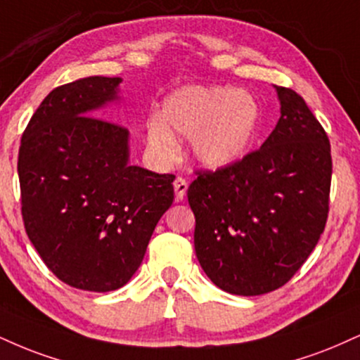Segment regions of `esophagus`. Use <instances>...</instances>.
Instances as JSON below:
<instances>
[{
  "mask_svg": "<svg viewBox=\"0 0 360 360\" xmlns=\"http://www.w3.org/2000/svg\"><path fill=\"white\" fill-rule=\"evenodd\" d=\"M188 191V181L183 177H176L174 179V193H176V201H181L186 196Z\"/></svg>",
  "mask_w": 360,
  "mask_h": 360,
  "instance_id": "1",
  "label": "esophagus"
}]
</instances>
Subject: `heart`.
I'll list each match as a JSON object with an SVG mask.
<instances>
[{
	"label": "heart",
	"mask_w": 360,
	"mask_h": 360,
	"mask_svg": "<svg viewBox=\"0 0 360 360\" xmlns=\"http://www.w3.org/2000/svg\"><path fill=\"white\" fill-rule=\"evenodd\" d=\"M258 122V103L250 94L188 85L167 95L159 119L147 124L146 141L155 158L171 161L179 153L174 136L191 139L193 155L201 166L224 169L248 153Z\"/></svg>",
	"instance_id": "1"
}]
</instances>
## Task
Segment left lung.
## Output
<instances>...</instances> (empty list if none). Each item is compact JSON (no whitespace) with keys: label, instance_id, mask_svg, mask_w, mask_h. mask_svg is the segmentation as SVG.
<instances>
[{"label":"left lung","instance_id":"1","mask_svg":"<svg viewBox=\"0 0 360 360\" xmlns=\"http://www.w3.org/2000/svg\"><path fill=\"white\" fill-rule=\"evenodd\" d=\"M275 89L280 119L262 147L224 169L198 171L188 189L199 265L233 295L283 287L327 223L330 142L295 90Z\"/></svg>","mask_w":360,"mask_h":360}]
</instances>
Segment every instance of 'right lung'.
Masks as SVG:
<instances>
[{
    "mask_svg": "<svg viewBox=\"0 0 360 360\" xmlns=\"http://www.w3.org/2000/svg\"><path fill=\"white\" fill-rule=\"evenodd\" d=\"M119 77L56 86L25 129L18 154L25 229L51 274L112 292L141 266L174 199L172 174L129 164V131L92 115L119 101Z\"/></svg>",
    "mask_w": 360,
    "mask_h": 360,
    "instance_id": "add662e5",
    "label": "right lung"
}]
</instances>
